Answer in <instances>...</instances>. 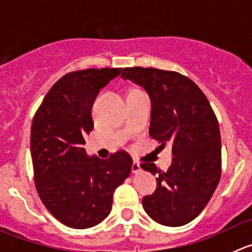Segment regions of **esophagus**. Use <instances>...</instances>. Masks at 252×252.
<instances>
[{"label": "esophagus", "instance_id": "obj_1", "mask_svg": "<svg viewBox=\"0 0 252 252\" xmlns=\"http://www.w3.org/2000/svg\"><path fill=\"white\" fill-rule=\"evenodd\" d=\"M131 170H132V173H139V171H141V166H140V164L137 161H133L132 162V166H131Z\"/></svg>", "mask_w": 252, "mask_h": 252}]
</instances>
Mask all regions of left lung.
Segmentation results:
<instances>
[{"instance_id":"1","label":"left lung","mask_w":252,"mask_h":252,"mask_svg":"<svg viewBox=\"0 0 252 252\" xmlns=\"http://www.w3.org/2000/svg\"><path fill=\"white\" fill-rule=\"evenodd\" d=\"M121 77L141 86L151 99L149 133L165 146L173 161L166 171L153 162L141 168L158 174L157 190L142 207L155 222L178 227L194 220L221 178V133L204 93L186 75L155 68H125Z\"/></svg>"}]
</instances>
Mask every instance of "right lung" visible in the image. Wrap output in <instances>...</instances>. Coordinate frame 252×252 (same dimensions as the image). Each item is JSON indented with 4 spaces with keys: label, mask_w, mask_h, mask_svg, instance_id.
I'll return each instance as SVG.
<instances>
[{
    "label": "right lung",
    "mask_w": 252,
    "mask_h": 252,
    "mask_svg": "<svg viewBox=\"0 0 252 252\" xmlns=\"http://www.w3.org/2000/svg\"><path fill=\"white\" fill-rule=\"evenodd\" d=\"M122 68L77 70L62 77L40 104L31 126L36 190L49 212L72 228L101 223L116 188L130 175L132 159L120 150L106 160L90 158L84 136L93 130L94 99Z\"/></svg>",
    "instance_id": "right-lung-1"
}]
</instances>
